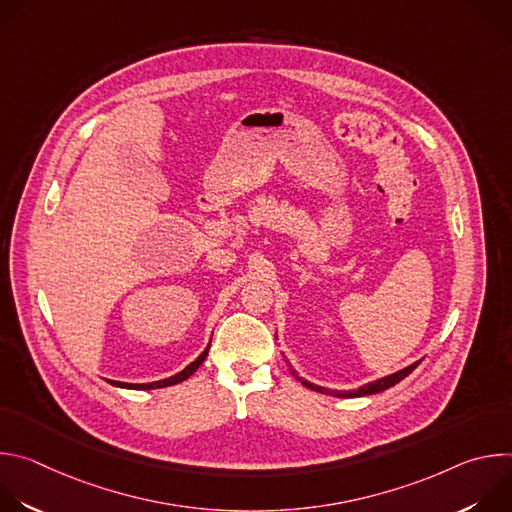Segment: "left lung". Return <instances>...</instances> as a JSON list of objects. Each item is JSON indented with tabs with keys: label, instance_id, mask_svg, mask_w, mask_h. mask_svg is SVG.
I'll use <instances>...</instances> for the list:
<instances>
[{
	"label": "left lung",
	"instance_id": "1",
	"mask_svg": "<svg viewBox=\"0 0 512 512\" xmlns=\"http://www.w3.org/2000/svg\"><path fill=\"white\" fill-rule=\"evenodd\" d=\"M417 367H419V360L413 362V364H409V367H405V369H401V371L389 375V377H383V379H379V381H373V383H369V385L358 387L356 391H330V389H324V387H320V385H314V383H310V381H306V379H300V377L296 375V371H291V367H289V371H291V375H296V377L302 381L304 387H308V389H312V391L326 393V395H332V397H344V399H348V397H364V395L381 393V391H385V389L397 385L399 381H403V379H405L409 373H413Z\"/></svg>",
	"mask_w": 512,
	"mask_h": 512
}]
</instances>
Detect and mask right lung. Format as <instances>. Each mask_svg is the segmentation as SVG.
Segmentation results:
<instances>
[{"label": "right lung", "mask_w": 512, "mask_h": 512, "mask_svg": "<svg viewBox=\"0 0 512 512\" xmlns=\"http://www.w3.org/2000/svg\"><path fill=\"white\" fill-rule=\"evenodd\" d=\"M208 348H210V344L204 348V352L194 360V362H190L188 367L184 369V371H180L178 375H174V377H170V379H164V381H156V383H141V385H133V383H119V381H109L111 385H115V387H121V389H143V391H148V389H162V387H170V385H178V383H182V381H186L190 375H194L196 373V369L200 367V364L204 362V358H206V354H208Z\"/></svg>", "instance_id": "1"}]
</instances>
